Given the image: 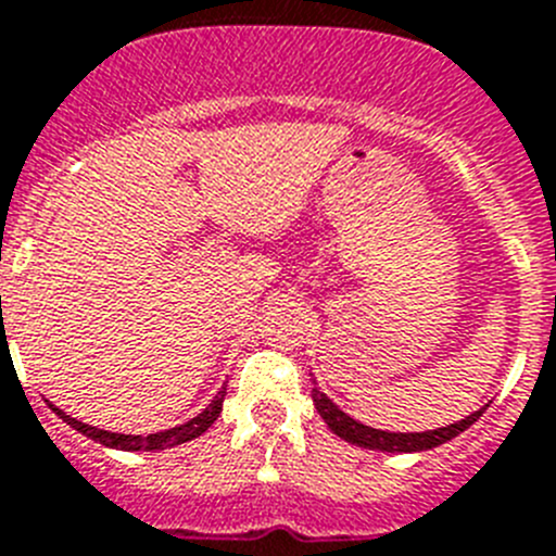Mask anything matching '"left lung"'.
<instances>
[{"label":"left lung","instance_id":"left-lung-1","mask_svg":"<svg viewBox=\"0 0 556 556\" xmlns=\"http://www.w3.org/2000/svg\"><path fill=\"white\" fill-rule=\"evenodd\" d=\"M313 405H316V412L321 414V419L327 422L336 437L346 439L352 445L358 447H369V451H386V453H417V451H431V447L445 445L451 442L453 437H458L462 431H467L476 419L484 414V408H479L470 417L458 419V422L445 425V428H437V431H422V433H392V431H378V428H369V425L358 422V419H352L350 414H344L327 397L321 389L313 380Z\"/></svg>","mask_w":556,"mask_h":556}]
</instances>
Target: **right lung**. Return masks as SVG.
<instances>
[{"label": "right lung", "mask_w": 556, "mask_h": 556, "mask_svg": "<svg viewBox=\"0 0 556 556\" xmlns=\"http://www.w3.org/2000/svg\"><path fill=\"white\" fill-rule=\"evenodd\" d=\"M224 397H226V389H220L218 397L212 400L204 412L198 414V417H192L190 422L176 425V428H170V431L148 433V437H134V433H111V431H103V428H91V425H86V422H77L75 417L64 414L61 408H55V405H50V408L58 414V417L64 419L66 425H72L75 431H80L84 437L94 439V442H100V445L114 447V451H164V447L185 445V442H190V439L201 437V433H204L206 428H210V425L220 417V412H224Z\"/></svg>", "instance_id": "right-lung-1"}]
</instances>
